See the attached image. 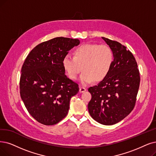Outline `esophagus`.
<instances>
[{
    "label": "esophagus",
    "instance_id": "34e87169",
    "mask_svg": "<svg viewBox=\"0 0 156 156\" xmlns=\"http://www.w3.org/2000/svg\"><path fill=\"white\" fill-rule=\"evenodd\" d=\"M85 91H86V88H85V87H84V86H80V89H79L80 93L84 92Z\"/></svg>",
    "mask_w": 156,
    "mask_h": 156
}]
</instances>
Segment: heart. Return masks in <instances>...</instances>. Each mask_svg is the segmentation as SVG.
I'll return each instance as SVG.
<instances>
[{
    "label": "heart",
    "instance_id": "heart-1",
    "mask_svg": "<svg viewBox=\"0 0 156 156\" xmlns=\"http://www.w3.org/2000/svg\"><path fill=\"white\" fill-rule=\"evenodd\" d=\"M113 53L106 45L84 44L73 51V57L66 55L63 65L70 79L76 80L82 70L81 80L84 84L102 80L109 72Z\"/></svg>",
    "mask_w": 156,
    "mask_h": 156
}]
</instances>
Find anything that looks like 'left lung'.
Wrapping results in <instances>:
<instances>
[{
  "label": "left lung",
  "mask_w": 156,
  "mask_h": 156,
  "mask_svg": "<svg viewBox=\"0 0 156 156\" xmlns=\"http://www.w3.org/2000/svg\"><path fill=\"white\" fill-rule=\"evenodd\" d=\"M102 38L113 51L114 60L107 76L88 88L91 98L88 108L93 119L110 126L123 120L133 110L140 76L132 52L119 42Z\"/></svg>",
  "instance_id": "left-lung-1"
}]
</instances>
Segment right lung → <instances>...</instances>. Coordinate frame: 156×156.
Here are the masks:
<instances>
[{
  "label": "right lung",
  "mask_w": 156,
  "mask_h": 156,
  "mask_svg": "<svg viewBox=\"0 0 156 156\" xmlns=\"http://www.w3.org/2000/svg\"><path fill=\"white\" fill-rule=\"evenodd\" d=\"M79 40L57 37L36 46L21 69L20 93L29 113L39 123L52 126L67 115L79 85L65 75L63 58Z\"/></svg>",
  "instance_id": "obj_1"
}]
</instances>
